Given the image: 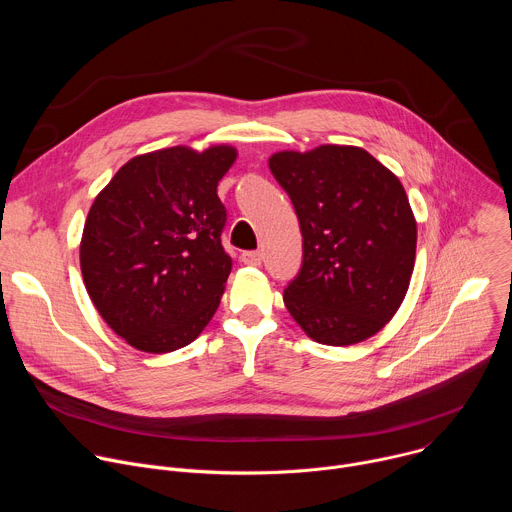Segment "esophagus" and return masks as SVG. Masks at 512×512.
<instances>
[{
    "instance_id": "esophagus-1",
    "label": "esophagus",
    "mask_w": 512,
    "mask_h": 512,
    "mask_svg": "<svg viewBox=\"0 0 512 512\" xmlns=\"http://www.w3.org/2000/svg\"><path fill=\"white\" fill-rule=\"evenodd\" d=\"M241 261L245 265H261V253L259 251H245L241 255Z\"/></svg>"
}]
</instances>
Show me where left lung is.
I'll list each match as a JSON object with an SVG mask.
<instances>
[{
    "mask_svg": "<svg viewBox=\"0 0 512 512\" xmlns=\"http://www.w3.org/2000/svg\"><path fill=\"white\" fill-rule=\"evenodd\" d=\"M269 170L304 237L287 312L320 344L371 338L399 310L415 265L417 225L399 178L354 145L277 152Z\"/></svg>",
    "mask_w": 512,
    "mask_h": 512,
    "instance_id": "8db88e82",
    "label": "left lung"
}]
</instances>
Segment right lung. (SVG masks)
<instances>
[{
	"mask_svg": "<svg viewBox=\"0 0 512 512\" xmlns=\"http://www.w3.org/2000/svg\"><path fill=\"white\" fill-rule=\"evenodd\" d=\"M231 145H176L129 160L95 198L81 241L85 287L109 328L143 352L190 344L210 322L233 259L216 186Z\"/></svg>",
	"mask_w": 512,
	"mask_h": 512,
	"instance_id": "1",
	"label": "right lung"
}]
</instances>
